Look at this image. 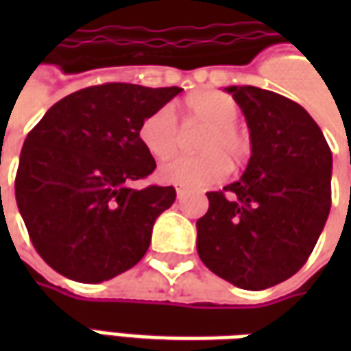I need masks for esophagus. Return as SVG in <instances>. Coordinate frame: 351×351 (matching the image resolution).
<instances>
[{
	"label": "esophagus",
	"instance_id": "obj_1",
	"mask_svg": "<svg viewBox=\"0 0 351 351\" xmlns=\"http://www.w3.org/2000/svg\"><path fill=\"white\" fill-rule=\"evenodd\" d=\"M186 193H188V191L184 190V188H176V197H178V199H182Z\"/></svg>",
	"mask_w": 351,
	"mask_h": 351
}]
</instances>
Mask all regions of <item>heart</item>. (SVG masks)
<instances>
[{"label": "heart", "mask_w": 351, "mask_h": 351, "mask_svg": "<svg viewBox=\"0 0 351 351\" xmlns=\"http://www.w3.org/2000/svg\"><path fill=\"white\" fill-rule=\"evenodd\" d=\"M241 108L233 97L221 92L203 90L188 95L182 103L186 128L201 125L195 137L199 154L182 156L161 165V182L201 190L220 182L231 167H243L250 160L252 143L248 133L237 123ZM138 141L154 160H169L182 145V131L173 110L161 107L146 116L138 125Z\"/></svg>", "instance_id": "heart-1"}]
</instances>
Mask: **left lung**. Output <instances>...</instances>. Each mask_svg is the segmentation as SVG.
I'll return each mask as SVG.
<instances>
[{
  "label": "left lung",
  "mask_w": 351,
  "mask_h": 351,
  "mask_svg": "<svg viewBox=\"0 0 351 351\" xmlns=\"http://www.w3.org/2000/svg\"><path fill=\"white\" fill-rule=\"evenodd\" d=\"M250 130L241 180L208 191L197 220V254L243 289L276 286L306 263L331 208V148L312 116L280 93L226 88Z\"/></svg>",
  "instance_id": "1"
}]
</instances>
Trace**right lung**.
<instances>
[{"label":"right lung","mask_w":351,"mask_h":351,"mask_svg":"<svg viewBox=\"0 0 351 351\" xmlns=\"http://www.w3.org/2000/svg\"><path fill=\"white\" fill-rule=\"evenodd\" d=\"M182 88L107 82L67 95L27 133L14 180L35 250L60 274L99 284L137 265L173 186L133 190L156 161L138 125Z\"/></svg>","instance_id":"add662e5"}]
</instances>
